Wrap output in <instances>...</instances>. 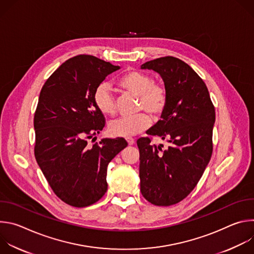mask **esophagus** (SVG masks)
<instances>
[{"label":"esophagus","mask_w":254,"mask_h":254,"mask_svg":"<svg viewBox=\"0 0 254 254\" xmlns=\"http://www.w3.org/2000/svg\"><path fill=\"white\" fill-rule=\"evenodd\" d=\"M127 143L129 144V146H132V144H134V139L132 137H127Z\"/></svg>","instance_id":"1"}]
</instances>
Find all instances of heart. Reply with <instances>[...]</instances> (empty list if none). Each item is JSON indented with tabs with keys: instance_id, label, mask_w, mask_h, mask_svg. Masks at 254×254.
I'll return each mask as SVG.
<instances>
[{
	"instance_id": "obj_1",
	"label": "heart",
	"mask_w": 254,
	"mask_h": 254,
	"mask_svg": "<svg viewBox=\"0 0 254 254\" xmlns=\"http://www.w3.org/2000/svg\"><path fill=\"white\" fill-rule=\"evenodd\" d=\"M152 76L140 71H129L120 80L119 85L139 96V110H144L154 117H160L166 106V91L157 84ZM93 101L97 110L106 116L116 113L117 105L111 85L102 82L94 90ZM152 125L149 116L139 114L133 117H123L111 122L108 129L114 136L129 137L146 130Z\"/></svg>"
}]
</instances>
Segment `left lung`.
<instances>
[{
	"instance_id": "8db88e82",
	"label": "left lung",
	"mask_w": 254,
	"mask_h": 254,
	"mask_svg": "<svg viewBox=\"0 0 254 254\" xmlns=\"http://www.w3.org/2000/svg\"><path fill=\"white\" fill-rule=\"evenodd\" d=\"M140 69L162 77L166 106L149 135L166 139L170 146L140 137V192L157 206H170L186 198L196 187L212 156L215 108L201 77L184 61L167 56L148 61Z\"/></svg>"
}]
</instances>
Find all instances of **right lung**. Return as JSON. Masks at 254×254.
<instances>
[{
  "label": "right lung",
  "instance_id": "obj_1",
  "mask_svg": "<svg viewBox=\"0 0 254 254\" xmlns=\"http://www.w3.org/2000/svg\"><path fill=\"white\" fill-rule=\"evenodd\" d=\"M119 69L78 55L61 64L40 92L34 117L35 158L56 196L73 207L89 206L105 194L107 166L127 146L123 137L87 143L104 127L94 90Z\"/></svg>",
  "mask_w": 254,
  "mask_h": 254
}]
</instances>
